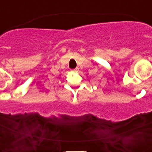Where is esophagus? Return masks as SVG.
Masks as SVG:
<instances>
[{
  "label": "esophagus",
  "instance_id": "1",
  "mask_svg": "<svg viewBox=\"0 0 152 152\" xmlns=\"http://www.w3.org/2000/svg\"><path fill=\"white\" fill-rule=\"evenodd\" d=\"M78 69H79V68H77H77H75V69H72V72H77Z\"/></svg>",
  "mask_w": 152,
  "mask_h": 152
}]
</instances>
